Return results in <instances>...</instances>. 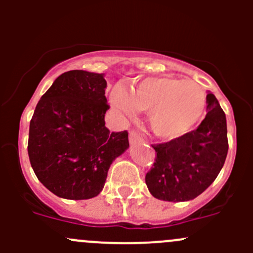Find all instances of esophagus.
<instances>
[{"mask_svg":"<svg viewBox=\"0 0 253 253\" xmlns=\"http://www.w3.org/2000/svg\"><path fill=\"white\" fill-rule=\"evenodd\" d=\"M139 142H142L141 136H139L134 129H132V131L129 132V143H131V144H136V143Z\"/></svg>","mask_w":253,"mask_h":253,"instance_id":"esophagus-1","label":"esophagus"}]
</instances>
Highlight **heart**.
<instances>
[{"mask_svg":"<svg viewBox=\"0 0 253 253\" xmlns=\"http://www.w3.org/2000/svg\"><path fill=\"white\" fill-rule=\"evenodd\" d=\"M111 105L127 117L148 111L153 132L164 139H175L188 133L202 119L206 110V91L193 81L171 77L145 78L131 86V94L115 88Z\"/></svg>","mask_w":253,"mask_h":253,"instance_id":"heart-1","label":"heart"}]
</instances>
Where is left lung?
I'll list each match as a JSON object with an SVG mask.
<instances>
[{
	"label": "left lung",
	"instance_id": "1",
	"mask_svg": "<svg viewBox=\"0 0 253 253\" xmlns=\"http://www.w3.org/2000/svg\"><path fill=\"white\" fill-rule=\"evenodd\" d=\"M153 148L157 159L145 175L153 197L186 202L205 192L220 172L229 148L226 117L214 94H207V115L195 131Z\"/></svg>",
	"mask_w": 253,
	"mask_h": 253
}]
</instances>
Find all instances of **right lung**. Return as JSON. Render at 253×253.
<instances>
[{"label": "right lung", "instance_id": "add662e5", "mask_svg": "<svg viewBox=\"0 0 253 253\" xmlns=\"http://www.w3.org/2000/svg\"><path fill=\"white\" fill-rule=\"evenodd\" d=\"M104 73H62L40 98L29 126L28 154L40 182L57 197L89 200L103 191L109 168L129 147L110 132Z\"/></svg>", "mask_w": 253, "mask_h": 253}]
</instances>
